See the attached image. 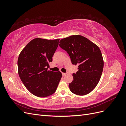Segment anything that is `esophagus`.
<instances>
[{
	"instance_id": "1",
	"label": "esophagus",
	"mask_w": 126,
	"mask_h": 126,
	"mask_svg": "<svg viewBox=\"0 0 126 126\" xmlns=\"http://www.w3.org/2000/svg\"><path fill=\"white\" fill-rule=\"evenodd\" d=\"M62 75H63V76H65V75H67V73H64V72H63L62 73Z\"/></svg>"
}]
</instances>
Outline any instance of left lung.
Returning a JSON list of instances; mask_svg holds the SVG:
<instances>
[{"label":"left lung","instance_id":"8db88e82","mask_svg":"<svg viewBox=\"0 0 126 126\" xmlns=\"http://www.w3.org/2000/svg\"><path fill=\"white\" fill-rule=\"evenodd\" d=\"M61 48L67 51L72 64L78 65L69 84L74 94L83 96L92 91L100 80L104 68L102 54L97 46L85 37L72 35L59 42Z\"/></svg>","mask_w":126,"mask_h":126}]
</instances>
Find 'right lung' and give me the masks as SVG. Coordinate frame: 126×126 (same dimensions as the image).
<instances>
[{
    "label": "right lung",
    "mask_w": 126,
    "mask_h": 126,
    "mask_svg": "<svg viewBox=\"0 0 126 126\" xmlns=\"http://www.w3.org/2000/svg\"><path fill=\"white\" fill-rule=\"evenodd\" d=\"M59 39L35 38L22 49L18 59V74L30 93L46 97L56 91L62 72L48 70L49 63L58 46Z\"/></svg>",
    "instance_id": "obj_1"
}]
</instances>
